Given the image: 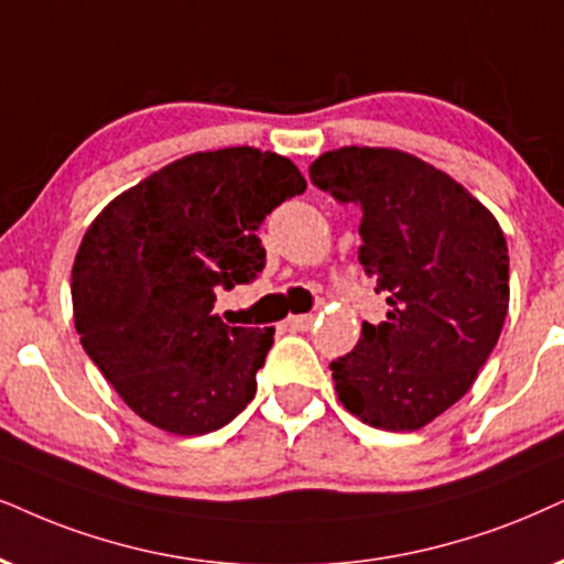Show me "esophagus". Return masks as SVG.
I'll return each mask as SVG.
<instances>
[{
    "label": "esophagus",
    "mask_w": 564,
    "mask_h": 564,
    "mask_svg": "<svg viewBox=\"0 0 564 564\" xmlns=\"http://www.w3.org/2000/svg\"><path fill=\"white\" fill-rule=\"evenodd\" d=\"M312 323H315V315H294V317H289V325L294 327V330H310Z\"/></svg>",
    "instance_id": "34e87169"
}]
</instances>
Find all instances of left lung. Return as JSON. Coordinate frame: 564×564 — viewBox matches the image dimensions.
Returning <instances> with one entry per match:
<instances>
[{
  "label": "left lung",
  "mask_w": 564,
  "mask_h": 564,
  "mask_svg": "<svg viewBox=\"0 0 564 564\" xmlns=\"http://www.w3.org/2000/svg\"><path fill=\"white\" fill-rule=\"evenodd\" d=\"M315 187L361 210L359 262L388 302L333 361L340 403L388 432L422 430L468 393L510 302L497 218L445 171L393 148H338L310 166Z\"/></svg>",
  "instance_id": "1"
}]
</instances>
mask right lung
I'll use <instances>...</instances> for the list:
<instances>
[{"label": "right lung", "instance_id": "1", "mask_svg": "<svg viewBox=\"0 0 564 564\" xmlns=\"http://www.w3.org/2000/svg\"><path fill=\"white\" fill-rule=\"evenodd\" d=\"M306 182L283 155L192 153L98 213L73 265L80 344L119 398L171 434L226 426L258 393L273 327H229L216 289L265 268L258 229Z\"/></svg>", "mask_w": 564, "mask_h": 564}]
</instances>
